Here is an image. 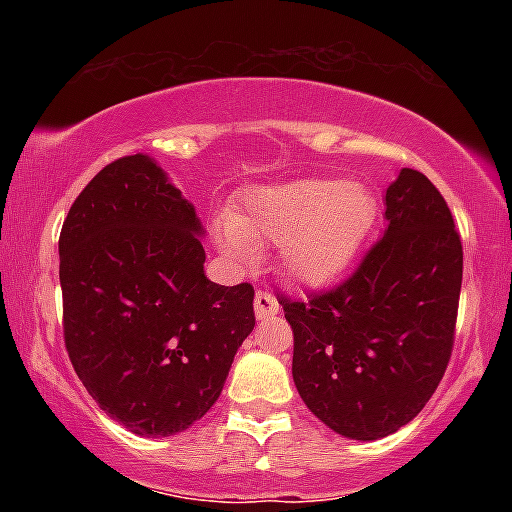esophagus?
<instances>
[{
    "label": "esophagus",
    "instance_id": "1",
    "mask_svg": "<svg viewBox=\"0 0 512 512\" xmlns=\"http://www.w3.org/2000/svg\"><path fill=\"white\" fill-rule=\"evenodd\" d=\"M279 313V303L269 291H257L255 293V315L257 320H264V317H274Z\"/></svg>",
    "mask_w": 512,
    "mask_h": 512
}]
</instances>
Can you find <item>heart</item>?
Wrapping results in <instances>:
<instances>
[{"instance_id":"b5f03b06","label":"heart","mask_w":512,"mask_h":512,"mask_svg":"<svg viewBox=\"0 0 512 512\" xmlns=\"http://www.w3.org/2000/svg\"><path fill=\"white\" fill-rule=\"evenodd\" d=\"M378 199L366 185L298 180L245 192L219 226L221 248L240 262L255 248L279 245L284 272L320 286L342 276L378 221Z\"/></svg>"}]
</instances>
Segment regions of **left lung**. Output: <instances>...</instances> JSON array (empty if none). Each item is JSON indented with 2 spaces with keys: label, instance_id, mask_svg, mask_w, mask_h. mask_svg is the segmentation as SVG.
Wrapping results in <instances>:
<instances>
[{
  "label": "left lung",
  "instance_id": "left-lung-1",
  "mask_svg": "<svg viewBox=\"0 0 512 512\" xmlns=\"http://www.w3.org/2000/svg\"><path fill=\"white\" fill-rule=\"evenodd\" d=\"M387 231L354 274L308 298L279 296L293 330V383L339 436L378 440L431 399L455 344L462 240L438 187L402 168Z\"/></svg>",
  "mask_w": 512,
  "mask_h": 512
}]
</instances>
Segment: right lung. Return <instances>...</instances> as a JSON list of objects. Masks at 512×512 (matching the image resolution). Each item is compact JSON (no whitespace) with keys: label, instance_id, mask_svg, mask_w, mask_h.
<instances>
[{"label":"right lung","instance_id":"add662e5","mask_svg":"<svg viewBox=\"0 0 512 512\" xmlns=\"http://www.w3.org/2000/svg\"><path fill=\"white\" fill-rule=\"evenodd\" d=\"M199 236L195 207L144 154L108 163L64 219L69 361L137 436H175L202 419L255 327V289L209 281Z\"/></svg>","mask_w":512,"mask_h":512}]
</instances>
